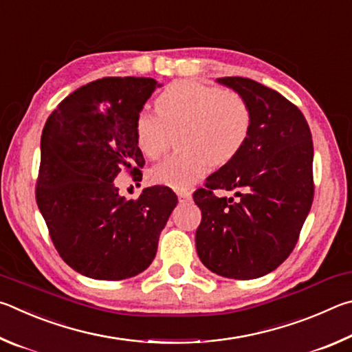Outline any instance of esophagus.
<instances>
[{
	"label": "esophagus",
	"mask_w": 352,
	"mask_h": 352,
	"mask_svg": "<svg viewBox=\"0 0 352 352\" xmlns=\"http://www.w3.org/2000/svg\"><path fill=\"white\" fill-rule=\"evenodd\" d=\"M177 195H178V199H180V201H188V200L192 199V192H190V190H188V189H178Z\"/></svg>",
	"instance_id": "34e87169"
}]
</instances>
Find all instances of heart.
<instances>
[{
	"label": "heart",
	"instance_id": "b5f03b06",
	"mask_svg": "<svg viewBox=\"0 0 352 352\" xmlns=\"http://www.w3.org/2000/svg\"><path fill=\"white\" fill-rule=\"evenodd\" d=\"M157 116L141 113L135 122L136 144L148 160L166 152L170 132L184 151L151 170L153 183L184 189L199 182L210 164L237 157L252 130V110L239 93L194 80L174 82L155 99Z\"/></svg>",
	"mask_w": 352,
	"mask_h": 352
}]
</instances>
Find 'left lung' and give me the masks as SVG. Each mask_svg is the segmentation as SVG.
<instances>
[{
    "label": "left lung",
    "mask_w": 352,
    "mask_h": 352,
    "mask_svg": "<svg viewBox=\"0 0 352 352\" xmlns=\"http://www.w3.org/2000/svg\"><path fill=\"white\" fill-rule=\"evenodd\" d=\"M252 110V130L237 157L194 192L201 211L195 248L206 269L254 279L292 253L314 200V144L306 118L283 94L243 77L216 79ZM214 188L233 190L217 198Z\"/></svg>",
    "instance_id": "1"
}]
</instances>
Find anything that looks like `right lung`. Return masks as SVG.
Instances as JSON below:
<instances>
[{
    "mask_svg": "<svg viewBox=\"0 0 352 352\" xmlns=\"http://www.w3.org/2000/svg\"><path fill=\"white\" fill-rule=\"evenodd\" d=\"M157 87L151 77H104L65 98L45 124L35 197L60 258L83 276L144 272L178 204L166 186L129 200L113 183L121 170L142 177L135 122Z\"/></svg>",
    "mask_w": 352,
    "mask_h": 352,
    "instance_id": "right-lung-1",
    "label": "right lung"
}]
</instances>
